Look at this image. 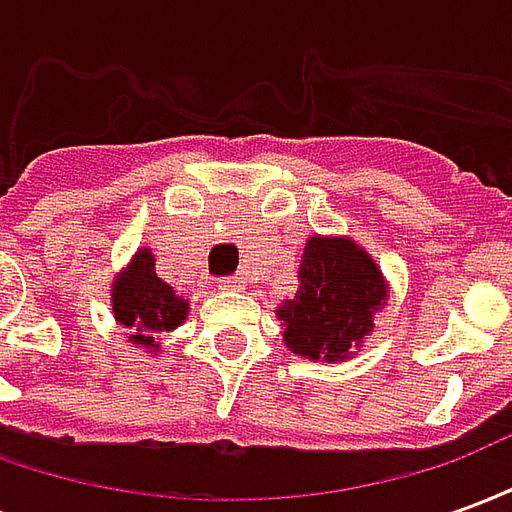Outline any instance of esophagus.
<instances>
[{"mask_svg": "<svg viewBox=\"0 0 512 512\" xmlns=\"http://www.w3.org/2000/svg\"><path fill=\"white\" fill-rule=\"evenodd\" d=\"M219 288L227 290V293H235V290H244V279L241 277H227L219 282Z\"/></svg>", "mask_w": 512, "mask_h": 512, "instance_id": "1", "label": "esophagus"}]
</instances>
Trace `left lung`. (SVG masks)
Here are the masks:
<instances>
[{
  "label": "left lung",
  "mask_w": 512,
  "mask_h": 512,
  "mask_svg": "<svg viewBox=\"0 0 512 512\" xmlns=\"http://www.w3.org/2000/svg\"><path fill=\"white\" fill-rule=\"evenodd\" d=\"M389 285L381 266L348 235H310L299 266V290L279 304L288 351L312 362H345L376 329Z\"/></svg>",
  "instance_id": "obj_1"
}]
</instances>
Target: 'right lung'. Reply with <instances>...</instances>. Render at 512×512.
<instances>
[{
    "mask_svg": "<svg viewBox=\"0 0 512 512\" xmlns=\"http://www.w3.org/2000/svg\"><path fill=\"white\" fill-rule=\"evenodd\" d=\"M189 299L178 296L172 285L156 274V257L142 246L136 249L112 282V315L128 332V343L145 348L147 354H161L158 334L178 329L189 318Z\"/></svg>",
    "mask_w": 512,
    "mask_h": 512,
    "instance_id": "obj_1",
    "label": "right lung"
}]
</instances>
